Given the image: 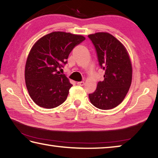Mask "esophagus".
I'll use <instances>...</instances> for the list:
<instances>
[{"label": "esophagus", "instance_id": "esophagus-1", "mask_svg": "<svg viewBox=\"0 0 158 158\" xmlns=\"http://www.w3.org/2000/svg\"><path fill=\"white\" fill-rule=\"evenodd\" d=\"M77 85L82 86V85H84L85 84V83H84V81H79V82H77Z\"/></svg>", "mask_w": 158, "mask_h": 158}]
</instances>
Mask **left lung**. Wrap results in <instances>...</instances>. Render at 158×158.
Masks as SVG:
<instances>
[{
  "mask_svg": "<svg viewBox=\"0 0 158 158\" xmlns=\"http://www.w3.org/2000/svg\"><path fill=\"white\" fill-rule=\"evenodd\" d=\"M97 52L99 65L105 71L104 81L98 83L94 93L89 95L90 102L107 110L121 104L132 83V68L129 54L121 42L108 33L89 35Z\"/></svg>",
  "mask_w": 158,
  "mask_h": 158,
  "instance_id": "obj_1",
  "label": "left lung"
}]
</instances>
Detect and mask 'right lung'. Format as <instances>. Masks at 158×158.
<instances>
[{"mask_svg": "<svg viewBox=\"0 0 158 158\" xmlns=\"http://www.w3.org/2000/svg\"><path fill=\"white\" fill-rule=\"evenodd\" d=\"M85 39L81 35L57 31L35 43L26 60L25 81L29 95L36 105L52 109L65 101L73 85L58 69L68 63L74 47Z\"/></svg>", "mask_w": 158, "mask_h": 158, "instance_id": "1", "label": "right lung"}]
</instances>
